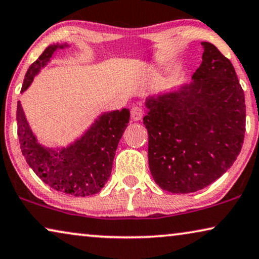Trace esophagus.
I'll return each instance as SVG.
<instances>
[{
	"instance_id": "obj_1",
	"label": "esophagus",
	"mask_w": 259,
	"mask_h": 259,
	"mask_svg": "<svg viewBox=\"0 0 259 259\" xmlns=\"http://www.w3.org/2000/svg\"><path fill=\"white\" fill-rule=\"evenodd\" d=\"M144 117V110L140 106H133L132 110H131V118L134 121L141 120V118Z\"/></svg>"
}]
</instances>
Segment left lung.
<instances>
[{"mask_svg":"<svg viewBox=\"0 0 259 259\" xmlns=\"http://www.w3.org/2000/svg\"><path fill=\"white\" fill-rule=\"evenodd\" d=\"M193 81L146 99L148 163L161 189L188 194L211 185L232 166L244 141L245 98L231 62L202 42Z\"/></svg>","mask_w":259,"mask_h":259,"instance_id":"1","label":"left lung"}]
</instances>
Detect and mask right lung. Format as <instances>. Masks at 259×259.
Instances as JSON below:
<instances>
[{
  "label": "right lung",
  "mask_w": 259,
  "mask_h": 259,
  "mask_svg": "<svg viewBox=\"0 0 259 259\" xmlns=\"http://www.w3.org/2000/svg\"><path fill=\"white\" fill-rule=\"evenodd\" d=\"M65 47L67 44H54L43 51L25 73L21 92L29 88L55 51ZM16 120L22 154L36 175L57 192L89 196L99 193L110 178L119 140L130 122V110L122 108L102 114L80 139L69 147L57 149L46 148L37 142L20 102Z\"/></svg>",
  "instance_id": "add662e5"
}]
</instances>
